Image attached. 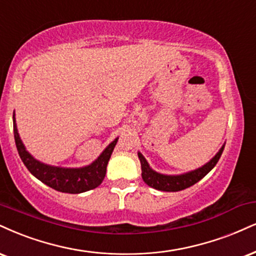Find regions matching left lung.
<instances>
[{
  "mask_svg": "<svg viewBox=\"0 0 256 256\" xmlns=\"http://www.w3.org/2000/svg\"><path fill=\"white\" fill-rule=\"evenodd\" d=\"M223 150L224 146L220 148L217 155L210 162H208L205 166H202V168H198L196 170L190 172V173L182 175H163L156 173V172H154L149 167V164H148L146 160L143 158V155L138 152V158H140L142 166V178H143V181L148 186L152 187L155 190H163V192H178V190L188 188V187L198 182L199 180H202L217 164Z\"/></svg>",
  "mask_w": 256,
  "mask_h": 256,
  "instance_id": "left-lung-1",
  "label": "left lung"
}]
</instances>
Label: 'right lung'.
I'll return each mask as SVG.
<instances>
[{"instance_id": "add662e5", "label": "right lung", "mask_w": 256, "mask_h": 256, "mask_svg": "<svg viewBox=\"0 0 256 256\" xmlns=\"http://www.w3.org/2000/svg\"><path fill=\"white\" fill-rule=\"evenodd\" d=\"M13 126H14V138L15 144H16L18 152H19L20 158L22 160L26 168L33 174L38 180L48 184L51 188L60 190L63 193H76L87 192L89 190H93L104 181V175H106L107 163L110 161V155H112L113 149H114L118 138L112 142L104 152L98 156L96 161L92 164L83 168H60L51 167V166L44 164V163L36 161L24 149L22 142H21L19 134H18L16 124H15V118L13 116Z\"/></svg>"}]
</instances>
